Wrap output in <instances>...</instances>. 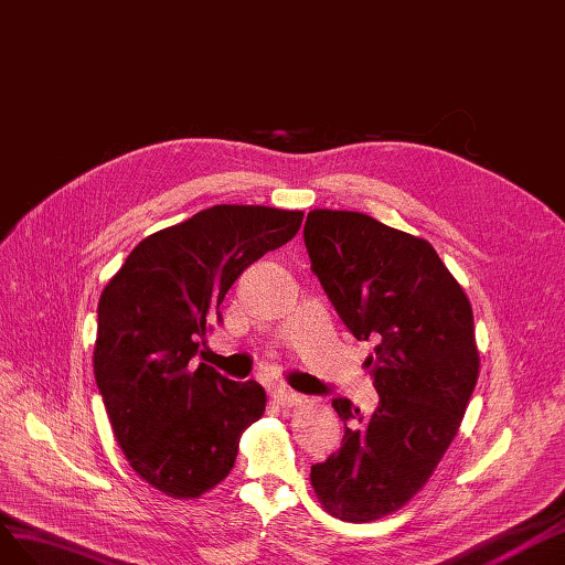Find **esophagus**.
<instances>
[{"label": "esophagus", "instance_id": "34e87169", "mask_svg": "<svg viewBox=\"0 0 565 565\" xmlns=\"http://www.w3.org/2000/svg\"><path fill=\"white\" fill-rule=\"evenodd\" d=\"M269 393H271L274 402H277V405H281V407H294V405H298V402H302V395H298L291 388H284V385H274Z\"/></svg>", "mask_w": 565, "mask_h": 565}]
</instances>
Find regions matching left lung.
Here are the masks:
<instances>
[{"label": "left lung", "mask_w": 565, "mask_h": 565, "mask_svg": "<svg viewBox=\"0 0 565 565\" xmlns=\"http://www.w3.org/2000/svg\"><path fill=\"white\" fill-rule=\"evenodd\" d=\"M302 236L338 317L376 343L379 407L333 397L343 443L310 473L331 515L369 523L405 507L455 440L480 366L471 302L428 241L364 213L312 211Z\"/></svg>", "instance_id": "1"}]
</instances>
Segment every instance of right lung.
Segmentation results:
<instances>
[{
	"label": "right lung",
	"mask_w": 565,
	"mask_h": 565,
	"mask_svg": "<svg viewBox=\"0 0 565 565\" xmlns=\"http://www.w3.org/2000/svg\"><path fill=\"white\" fill-rule=\"evenodd\" d=\"M300 211L213 205L147 236L99 300L94 376L132 469L177 499L230 476L238 438L265 412L255 381L199 364L238 274L300 230Z\"/></svg>",
	"instance_id": "add662e5"
}]
</instances>
